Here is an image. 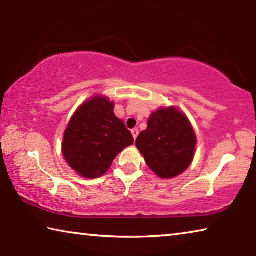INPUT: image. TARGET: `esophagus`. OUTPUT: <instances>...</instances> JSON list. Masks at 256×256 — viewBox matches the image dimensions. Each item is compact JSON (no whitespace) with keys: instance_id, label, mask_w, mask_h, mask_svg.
<instances>
[{"instance_id":"esophagus-1","label":"esophagus","mask_w":256,"mask_h":256,"mask_svg":"<svg viewBox=\"0 0 256 256\" xmlns=\"http://www.w3.org/2000/svg\"><path fill=\"white\" fill-rule=\"evenodd\" d=\"M131 132H132V136H133V138H134V140H136V138L138 136V128H133Z\"/></svg>"}]
</instances>
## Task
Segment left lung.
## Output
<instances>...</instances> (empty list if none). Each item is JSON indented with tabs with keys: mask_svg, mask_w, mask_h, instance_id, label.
Returning <instances> with one entry per match:
<instances>
[{
	"mask_svg": "<svg viewBox=\"0 0 256 256\" xmlns=\"http://www.w3.org/2000/svg\"><path fill=\"white\" fill-rule=\"evenodd\" d=\"M136 146L151 170L160 178H172L192 162L196 136L183 112L175 107L160 108L150 115Z\"/></svg>",
	"mask_w": 256,
	"mask_h": 256,
	"instance_id": "obj_1",
	"label": "left lung"
}]
</instances>
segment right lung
Instances as JSON below:
<instances>
[{
  "label": "right lung",
  "instance_id": "obj_1",
  "mask_svg": "<svg viewBox=\"0 0 256 256\" xmlns=\"http://www.w3.org/2000/svg\"><path fill=\"white\" fill-rule=\"evenodd\" d=\"M133 142L131 132L114 114V104L96 96L82 104L72 116L64 132L62 150L73 170L86 178H98Z\"/></svg>",
  "mask_w": 256,
  "mask_h": 256
}]
</instances>
